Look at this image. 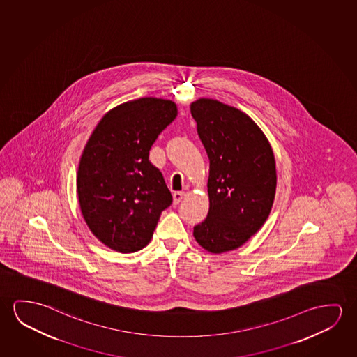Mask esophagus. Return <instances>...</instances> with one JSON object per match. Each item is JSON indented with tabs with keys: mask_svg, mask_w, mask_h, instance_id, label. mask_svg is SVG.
Segmentation results:
<instances>
[{
	"mask_svg": "<svg viewBox=\"0 0 357 357\" xmlns=\"http://www.w3.org/2000/svg\"><path fill=\"white\" fill-rule=\"evenodd\" d=\"M184 192H174L173 194V204L174 205H178V204L181 203V199L184 198Z\"/></svg>",
	"mask_w": 357,
	"mask_h": 357,
	"instance_id": "obj_1",
	"label": "esophagus"
}]
</instances>
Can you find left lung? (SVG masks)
<instances>
[{"mask_svg": "<svg viewBox=\"0 0 357 357\" xmlns=\"http://www.w3.org/2000/svg\"><path fill=\"white\" fill-rule=\"evenodd\" d=\"M208 153V214L192 235L208 252L241 247L268 218L277 187L275 154L245 112L214 99L190 105Z\"/></svg>", "mask_w": 357, "mask_h": 357, "instance_id": "left-lung-1", "label": "left lung"}]
</instances>
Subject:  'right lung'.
I'll list each match as a JSON object with an SVG mask.
<instances>
[{"label": "right lung", "mask_w": 357, "mask_h": 357, "mask_svg": "<svg viewBox=\"0 0 357 357\" xmlns=\"http://www.w3.org/2000/svg\"><path fill=\"white\" fill-rule=\"evenodd\" d=\"M176 115L170 100L127 101L105 114L82 151L77 178L82 218L93 236L114 251L147 246L160 213L173 202L149 155Z\"/></svg>", "instance_id": "obj_1"}]
</instances>
